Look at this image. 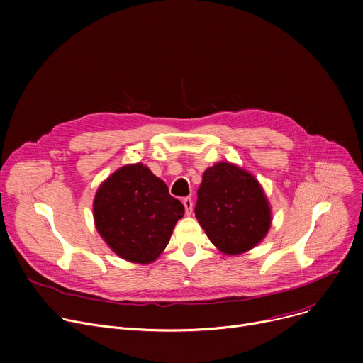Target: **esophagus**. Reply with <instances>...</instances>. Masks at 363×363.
I'll list each match as a JSON object with an SVG mask.
<instances>
[{
  "label": "esophagus",
  "mask_w": 363,
  "mask_h": 363,
  "mask_svg": "<svg viewBox=\"0 0 363 363\" xmlns=\"http://www.w3.org/2000/svg\"><path fill=\"white\" fill-rule=\"evenodd\" d=\"M182 204H184V207H185V213L189 216L193 213V200H191V197H185L184 200H182Z\"/></svg>",
  "instance_id": "obj_1"
}]
</instances>
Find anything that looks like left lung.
I'll return each instance as SVG.
<instances>
[{
  "instance_id": "1",
  "label": "left lung",
  "mask_w": 363,
  "mask_h": 363,
  "mask_svg": "<svg viewBox=\"0 0 363 363\" xmlns=\"http://www.w3.org/2000/svg\"><path fill=\"white\" fill-rule=\"evenodd\" d=\"M194 212L208 240L230 256L252 250L272 223L271 204L260 182L230 162L204 170Z\"/></svg>"
}]
</instances>
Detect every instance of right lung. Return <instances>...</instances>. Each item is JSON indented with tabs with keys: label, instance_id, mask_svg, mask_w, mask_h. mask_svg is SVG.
Segmentation results:
<instances>
[{
	"label": "right lung",
	"instance_id": "1",
	"mask_svg": "<svg viewBox=\"0 0 363 363\" xmlns=\"http://www.w3.org/2000/svg\"><path fill=\"white\" fill-rule=\"evenodd\" d=\"M94 223L119 257L155 262L184 216L182 203L143 163L125 164L101 182L94 197Z\"/></svg>",
	"mask_w": 363,
	"mask_h": 363
}]
</instances>
